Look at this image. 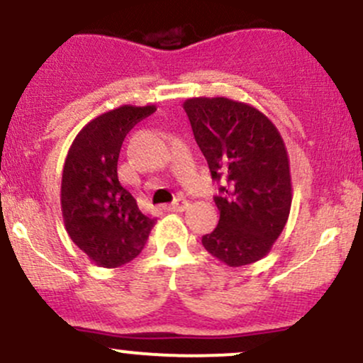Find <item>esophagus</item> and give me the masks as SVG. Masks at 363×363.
<instances>
[{
    "label": "esophagus",
    "mask_w": 363,
    "mask_h": 363,
    "mask_svg": "<svg viewBox=\"0 0 363 363\" xmlns=\"http://www.w3.org/2000/svg\"><path fill=\"white\" fill-rule=\"evenodd\" d=\"M186 206H188V201H186L184 198H177V200H174L170 205H167V210H169V212H184Z\"/></svg>",
    "instance_id": "obj_1"
}]
</instances>
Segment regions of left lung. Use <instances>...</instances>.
<instances>
[{
  "label": "left lung",
  "mask_w": 363,
  "mask_h": 363,
  "mask_svg": "<svg viewBox=\"0 0 363 363\" xmlns=\"http://www.w3.org/2000/svg\"><path fill=\"white\" fill-rule=\"evenodd\" d=\"M182 106L212 179L222 182L213 198L220 218L201 238L203 246L229 267L255 264L270 252L291 210L284 141L270 118L248 103L189 98Z\"/></svg>",
  "instance_id": "8db88e82"
}]
</instances>
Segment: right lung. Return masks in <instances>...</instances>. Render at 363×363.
Listing matches in <instances>:
<instances>
[{"mask_svg":"<svg viewBox=\"0 0 363 363\" xmlns=\"http://www.w3.org/2000/svg\"><path fill=\"white\" fill-rule=\"evenodd\" d=\"M155 110V105H122L98 115L75 136L65 158L63 224L77 248L99 267L115 269L134 260L155 225L117 172L127 133Z\"/></svg>","mask_w":363,"mask_h":363,"instance_id":"1","label":"right lung"}]
</instances>
